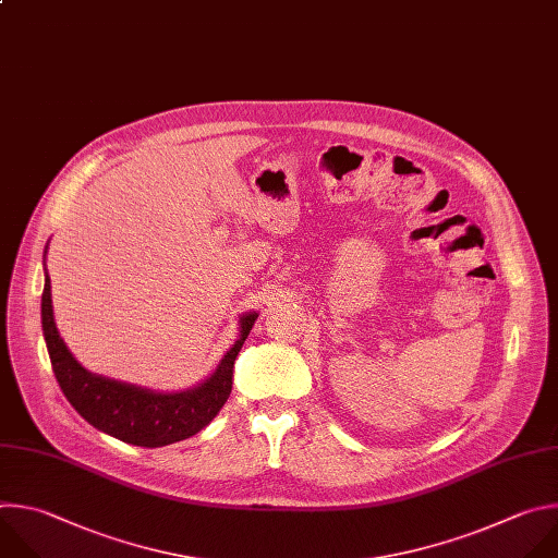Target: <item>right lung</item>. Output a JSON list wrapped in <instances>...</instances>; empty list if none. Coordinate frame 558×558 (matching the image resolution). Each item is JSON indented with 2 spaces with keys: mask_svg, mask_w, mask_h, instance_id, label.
I'll return each mask as SVG.
<instances>
[{
  "mask_svg": "<svg viewBox=\"0 0 558 558\" xmlns=\"http://www.w3.org/2000/svg\"><path fill=\"white\" fill-rule=\"evenodd\" d=\"M255 318L257 312L246 314L240 320L242 333L238 343L221 359L215 374L199 387L182 393H154L85 372L57 331L48 275L41 294V323L52 372L70 404L98 430L147 449L167 447V444L195 435L225 407L233 387L235 359Z\"/></svg>",
  "mask_w": 558,
  "mask_h": 558,
  "instance_id": "add662e5",
  "label": "right lung"
}]
</instances>
